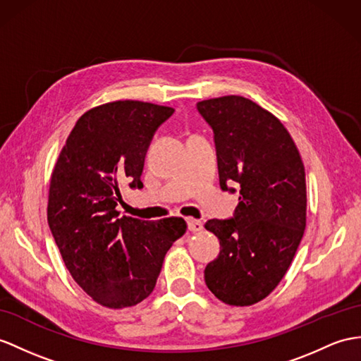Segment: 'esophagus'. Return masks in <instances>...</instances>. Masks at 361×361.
<instances>
[{"mask_svg": "<svg viewBox=\"0 0 361 361\" xmlns=\"http://www.w3.org/2000/svg\"><path fill=\"white\" fill-rule=\"evenodd\" d=\"M187 224H188V230L191 233L202 231V228H204V222L197 221V219H187Z\"/></svg>", "mask_w": 361, "mask_h": 361, "instance_id": "obj_1", "label": "esophagus"}]
</instances>
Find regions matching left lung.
<instances>
[{"instance_id": "8db88e82", "label": "left lung", "mask_w": 361, "mask_h": 361, "mask_svg": "<svg viewBox=\"0 0 361 361\" xmlns=\"http://www.w3.org/2000/svg\"><path fill=\"white\" fill-rule=\"evenodd\" d=\"M214 131L219 182L239 188L234 217L205 224L221 252L205 268L219 300L250 306L283 279L306 226V180L300 153L274 114L243 96L197 102Z\"/></svg>"}]
</instances>
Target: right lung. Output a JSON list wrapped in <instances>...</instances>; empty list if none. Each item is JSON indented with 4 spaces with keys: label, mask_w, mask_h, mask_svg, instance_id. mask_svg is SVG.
<instances>
[{
    "label": "right lung",
    "mask_w": 361,
    "mask_h": 361,
    "mask_svg": "<svg viewBox=\"0 0 361 361\" xmlns=\"http://www.w3.org/2000/svg\"><path fill=\"white\" fill-rule=\"evenodd\" d=\"M174 109L114 101L85 111L50 178L47 221L75 282L111 310L152 294L166 251L185 234L182 217L156 222L119 216V188H142L145 154Z\"/></svg>",
    "instance_id": "right-lung-1"
}]
</instances>
